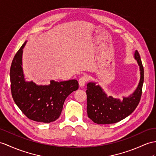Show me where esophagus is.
<instances>
[{
	"mask_svg": "<svg viewBox=\"0 0 156 156\" xmlns=\"http://www.w3.org/2000/svg\"><path fill=\"white\" fill-rule=\"evenodd\" d=\"M87 81H88V77H87V76H82V77H81L79 79V86L83 87L85 85V83H87Z\"/></svg>",
	"mask_w": 156,
	"mask_h": 156,
	"instance_id": "obj_1",
	"label": "esophagus"
}]
</instances>
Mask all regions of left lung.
I'll return each instance as SVG.
<instances>
[{
  "label": "left lung",
  "mask_w": 156,
  "mask_h": 156,
  "mask_svg": "<svg viewBox=\"0 0 156 156\" xmlns=\"http://www.w3.org/2000/svg\"><path fill=\"white\" fill-rule=\"evenodd\" d=\"M134 59L140 66V79L137 88L128 97L119 98L108 97L99 85L90 82L87 84V115L94 123L109 124L119 122L134 112L138 105L142 93L144 67L138 51H135Z\"/></svg>",
  "instance_id": "left-lung-1"
}]
</instances>
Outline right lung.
I'll list each match as a JSON object with an SVG mask.
<instances>
[{
  "instance_id": "obj_1",
  "label": "right lung",
  "mask_w": 156,
  "mask_h": 156,
  "mask_svg": "<svg viewBox=\"0 0 156 156\" xmlns=\"http://www.w3.org/2000/svg\"><path fill=\"white\" fill-rule=\"evenodd\" d=\"M26 41L19 49L10 67L11 93L15 103L29 119L49 123L56 120L62 113L66 98L79 88L75 79L66 81L51 80L49 85H37L26 81L22 58Z\"/></svg>"
}]
</instances>
